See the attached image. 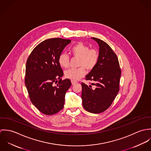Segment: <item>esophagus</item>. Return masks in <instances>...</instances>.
Segmentation results:
<instances>
[{
    "instance_id": "obj_1",
    "label": "esophagus",
    "mask_w": 151,
    "mask_h": 151,
    "mask_svg": "<svg viewBox=\"0 0 151 151\" xmlns=\"http://www.w3.org/2000/svg\"><path fill=\"white\" fill-rule=\"evenodd\" d=\"M71 82L72 85H74L75 84H76L77 83V81H75V80H71Z\"/></svg>"
}]
</instances>
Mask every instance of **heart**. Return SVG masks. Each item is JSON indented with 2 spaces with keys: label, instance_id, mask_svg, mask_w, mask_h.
Wrapping results in <instances>:
<instances>
[{
  "label": "heart",
  "instance_id": "obj_1",
  "mask_svg": "<svg viewBox=\"0 0 151 151\" xmlns=\"http://www.w3.org/2000/svg\"><path fill=\"white\" fill-rule=\"evenodd\" d=\"M70 53L74 58H78V68H70L65 71V77L71 80H77L86 75V68L93 70L98 64L99 59V52L82 42L74 45L70 48ZM58 63L62 68H67L69 65V57L65 53H62L58 58Z\"/></svg>",
  "mask_w": 151,
  "mask_h": 151
}]
</instances>
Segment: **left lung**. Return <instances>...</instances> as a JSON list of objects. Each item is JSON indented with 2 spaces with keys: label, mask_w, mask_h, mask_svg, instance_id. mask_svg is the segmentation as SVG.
Returning <instances> with one entry per match:
<instances>
[{
  "label": "left lung",
  "mask_w": 151,
  "mask_h": 151,
  "mask_svg": "<svg viewBox=\"0 0 151 151\" xmlns=\"http://www.w3.org/2000/svg\"><path fill=\"white\" fill-rule=\"evenodd\" d=\"M99 46L98 64L86 78L92 81V86L82 83L83 106L86 111L100 113L110 107L119 91L121 69L117 57L108 43L96 38H91Z\"/></svg>",
  "instance_id": "left-lung-1"
}]
</instances>
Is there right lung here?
<instances>
[{"mask_svg":"<svg viewBox=\"0 0 151 151\" xmlns=\"http://www.w3.org/2000/svg\"><path fill=\"white\" fill-rule=\"evenodd\" d=\"M70 42L59 38L45 40L27 59L25 84L32 104L46 115L54 114L63 108L65 93L71 85L69 79L62 80L63 72L58 63L59 55ZM53 83L57 86H53Z\"/></svg>","mask_w":151,"mask_h":151,"instance_id":"1","label":"right lung"}]
</instances>
